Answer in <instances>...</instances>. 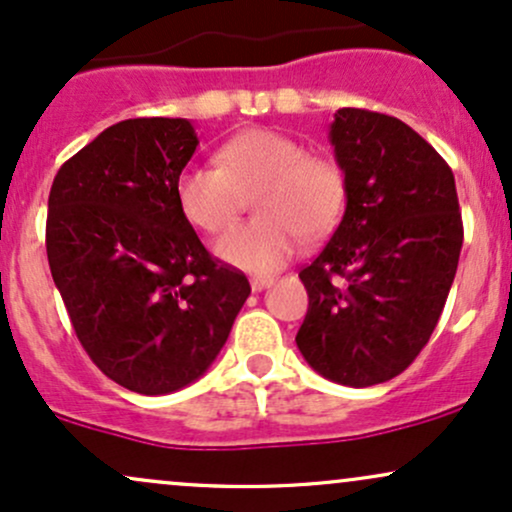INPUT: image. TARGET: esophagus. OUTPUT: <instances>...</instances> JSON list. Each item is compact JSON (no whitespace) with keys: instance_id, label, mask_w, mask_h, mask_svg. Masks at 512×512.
<instances>
[{"instance_id":"obj_1","label":"esophagus","mask_w":512,"mask_h":512,"mask_svg":"<svg viewBox=\"0 0 512 512\" xmlns=\"http://www.w3.org/2000/svg\"><path fill=\"white\" fill-rule=\"evenodd\" d=\"M272 284H274L272 276H252V279H250V289L255 291V293L269 289V286H272Z\"/></svg>"}]
</instances>
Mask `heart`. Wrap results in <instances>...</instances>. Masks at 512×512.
I'll use <instances>...</instances> for the list:
<instances>
[{
    "mask_svg": "<svg viewBox=\"0 0 512 512\" xmlns=\"http://www.w3.org/2000/svg\"><path fill=\"white\" fill-rule=\"evenodd\" d=\"M216 163L182 168L175 195L185 219L214 236L236 223L248 192H257L260 216L216 243V255L245 272L284 267L305 233L325 236L344 211V170L332 158L305 154V146L284 132L245 129L221 146Z\"/></svg>",
    "mask_w": 512,
    "mask_h": 512,
    "instance_id": "b5f03b06",
    "label": "heart"
}]
</instances>
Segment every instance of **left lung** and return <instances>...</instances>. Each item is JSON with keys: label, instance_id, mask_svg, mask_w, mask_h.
<instances>
[{"label": "left lung", "instance_id": "8db88e82", "mask_svg": "<svg viewBox=\"0 0 512 512\" xmlns=\"http://www.w3.org/2000/svg\"><path fill=\"white\" fill-rule=\"evenodd\" d=\"M346 178L344 219L301 281L308 313L296 344L322 378L392 380L436 330L462 250L455 175L397 117L342 108L330 127Z\"/></svg>", "mask_w": 512, "mask_h": 512}]
</instances>
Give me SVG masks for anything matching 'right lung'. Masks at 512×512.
<instances>
[{
	"mask_svg": "<svg viewBox=\"0 0 512 512\" xmlns=\"http://www.w3.org/2000/svg\"><path fill=\"white\" fill-rule=\"evenodd\" d=\"M199 139L182 117L122 120L57 170L45 245L52 279L91 361L139 395L195 383L250 296L209 255L175 185Z\"/></svg>",
	"mask_w": 512,
	"mask_h": 512,
	"instance_id": "obj_1",
	"label": "right lung"
}]
</instances>
